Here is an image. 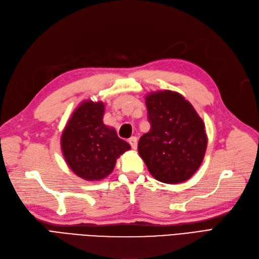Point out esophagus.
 Instances as JSON below:
<instances>
[{
	"label": "esophagus",
	"instance_id": "obj_1",
	"mask_svg": "<svg viewBox=\"0 0 259 259\" xmlns=\"http://www.w3.org/2000/svg\"><path fill=\"white\" fill-rule=\"evenodd\" d=\"M128 144L131 145V147H132V149H137V144H138V139H137V137H131L130 139H128Z\"/></svg>",
	"mask_w": 259,
	"mask_h": 259
}]
</instances>
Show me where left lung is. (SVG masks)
<instances>
[{"label": "left lung", "mask_w": 259, "mask_h": 259, "mask_svg": "<svg viewBox=\"0 0 259 259\" xmlns=\"http://www.w3.org/2000/svg\"><path fill=\"white\" fill-rule=\"evenodd\" d=\"M150 131L138 142V153L156 180L181 183L197 171L206 153L204 123L192 104L169 90L146 96Z\"/></svg>", "instance_id": "obj_1"}]
</instances>
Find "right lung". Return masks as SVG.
Wrapping results in <instances>:
<instances>
[{
	"label": "right lung",
	"instance_id": "obj_1",
	"mask_svg": "<svg viewBox=\"0 0 259 259\" xmlns=\"http://www.w3.org/2000/svg\"><path fill=\"white\" fill-rule=\"evenodd\" d=\"M104 111L103 102L83 101L67 121L61 136L66 164L87 181L102 180L110 175L117 158L131 149L113 127L105 125Z\"/></svg>",
	"mask_w": 259,
	"mask_h": 259
}]
</instances>
